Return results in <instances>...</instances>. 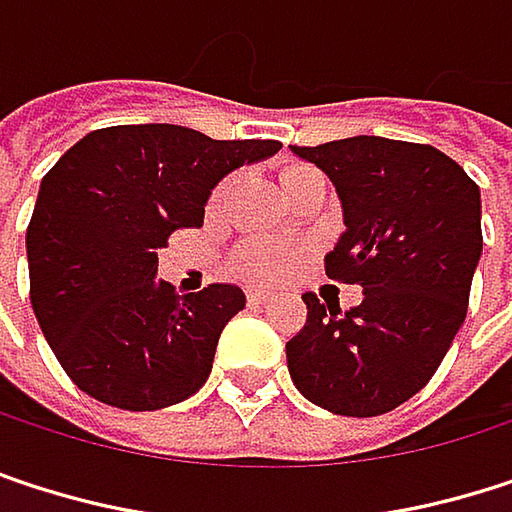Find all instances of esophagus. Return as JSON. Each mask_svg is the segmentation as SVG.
<instances>
[{"label": "esophagus", "instance_id": "esophagus-1", "mask_svg": "<svg viewBox=\"0 0 512 512\" xmlns=\"http://www.w3.org/2000/svg\"><path fill=\"white\" fill-rule=\"evenodd\" d=\"M268 298H271L268 289H247V301H250V304H265Z\"/></svg>", "mask_w": 512, "mask_h": 512}]
</instances>
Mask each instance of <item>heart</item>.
<instances>
[{
	"label": "heart",
	"instance_id": "b5f03b06",
	"mask_svg": "<svg viewBox=\"0 0 512 512\" xmlns=\"http://www.w3.org/2000/svg\"><path fill=\"white\" fill-rule=\"evenodd\" d=\"M313 172L316 169H310V166H286L283 175H280V181L289 184V181L304 178V175H313ZM226 196H229V184H220L214 190V196H211V205L214 208L223 205ZM292 265H295V253L289 247H280V244H271V241H253V244L241 247L238 256H235V271L244 280H274V277L289 274Z\"/></svg>",
	"mask_w": 512,
	"mask_h": 512
}]
</instances>
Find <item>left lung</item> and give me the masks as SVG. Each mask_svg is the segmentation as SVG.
<instances>
[{
  "mask_svg": "<svg viewBox=\"0 0 512 512\" xmlns=\"http://www.w3.org/2000/svg\"><path fill=\"white\" fill-rule=\"evenodd\" d=\"M292 151L337 187L343 235L331 280L358 283L352 310L304 295L307 325L286 343L289 376L319 408L376 417L411 399L465 322L483 250L480 187L444 151L349 136Z\"/></svg>",
  "mask_w": 512,
  "mask_h": 512,
  "instance_id": "8db88e82",
  "label": "left lung"
}]
</instances>
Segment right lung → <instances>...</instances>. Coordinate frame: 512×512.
I'll return each instance as SVG.
<instances>
[{"mask_svg":"<svg viewBox=\"0 0 512 512\" xmlns=\"http://www.w3.org/2000/svg\"><path fill=\"white\" fill-rule=\"evenodd\" d=\"M280 148L181 125H116L86 133L44 175L26 229L29 295L80 390L157 411L205 384L220 331L247 298L232 283L178 295L157 280V250L175 229L202 226L229 172Z\"/></svg>","mask_w":512,"mask_h":512,"instance_id":"obj_1","label":"right lung"}]
</instances>
